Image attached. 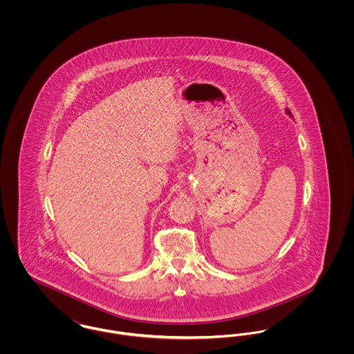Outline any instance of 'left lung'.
Wrapping results in <instances>:
<instances>
[{
    "instance_id": "1",
    "label": "left lung",
    "mask_w": 354,
    "mask_h": 354,
    "mask_svg": "<svg viewBox=\"0 0 354 354\" xmlns=\"http://www.w3.org/2000/svg\"><path fill=\"white\" fill-rule=\"evenodd\" d=\"M286 114H288V115H289V117H292V114H290V111H289V110H288V109H286Z\"/></svg>"
}]
</instances>
